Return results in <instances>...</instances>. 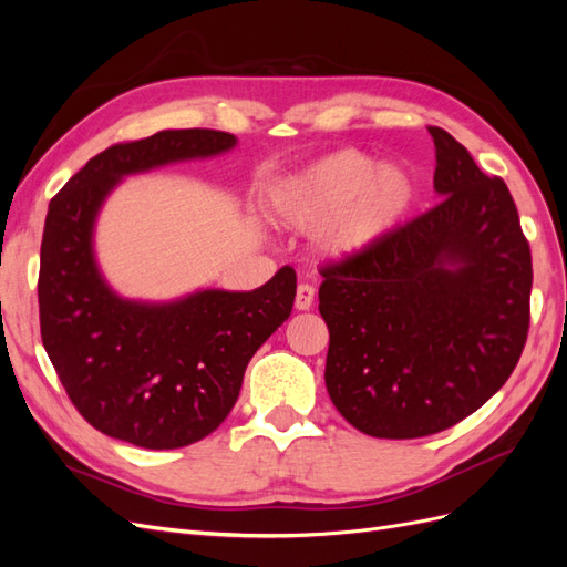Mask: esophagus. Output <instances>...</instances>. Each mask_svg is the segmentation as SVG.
Wrapping results in <instances>:
<instances>
[{"mask_svg": "<svg viewBox=\"0 0 567 567\" xmlns=\"http://www.w3.org/2000/svg\"><path fill=\"white\" fill-rule=\"evenodd\" d=\"M315 305V288L310 284H300L296 293V310L307 312Z\"/></svg>", "mask_w": 567, "mask_h": 567, "instance_id": "esophagus-1", "label": "esophagus"}]
</instances>
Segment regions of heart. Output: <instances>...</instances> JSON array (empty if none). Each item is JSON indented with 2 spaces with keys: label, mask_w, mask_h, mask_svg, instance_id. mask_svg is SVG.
I'll list each match as a JSON object with an SVG mask.
<instances>
[{
  "label": "heart",
  "mask_w": 567,
  "mask_h": 567,
  "mask_svg": "<svg viewBox=\"0 0 567 567\" xmlns=\"http://www.w3.org/2000/svg\"><path fill=\"white\" fill-rule=\"evenodd\" d=\"M416 200V179L400 165L342 148L286 177L271 194V217L296 231L321 229L319 248L350 260L400 229Z\"/></svg>",
  "instance_id": "heart-1"
}]
</instances>
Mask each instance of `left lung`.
Wrapping results in <instances>:
<instances>
[{
	"mask_svg": "<svg viewBox=\"0 0 567 567\" xmlns=\"http://www.w3.org/2000/svg\"><path fill=\"white\" fill-rule=\"evenodd\" d=\"M427 132L442 200L321 269L326 390L371 437H425L471 416L508 381L529 329L532 255L508 186L450 132Z\"/></svg>",
	"mask_w": 567,
	"mask_h": 567,
	"instance_id": "8db88e82",
	"label": "left lung"
}]
</instances>
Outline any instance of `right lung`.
<instances>
[{
  "mask_svg": "<svg viewBox=\"0 0 567 567\" xmlns=\"http://www.w3.org/2000/svg\"><path fill=\"white\" fill-rule=\"evenodd\" d=\"M236 136L163 130L101 151L51 198L40 250L44 350L82 419L144 450H177L229 416L257 348L290 317L296 269L255 290H196L173 302L120 298L94 257V221L125 175L219 156Z\"/></svg>",
  "mask_w": 567,
  "mask_h": 567,
  "instance_id": "1",
  "label": "right lung"
}]
</instances>
